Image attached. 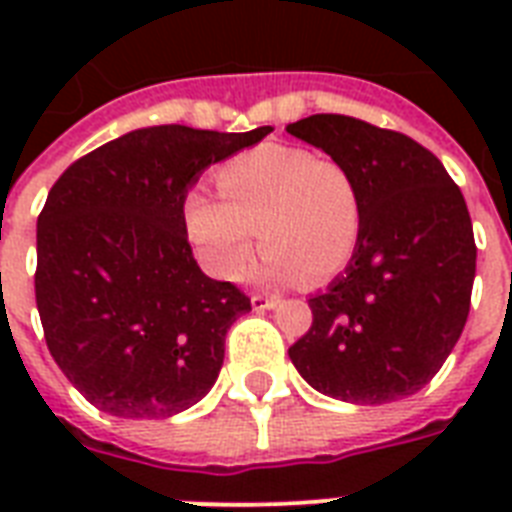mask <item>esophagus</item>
I'll list each match as a JSON object with an SVG mask.
<instances>
[{"instance_id": "esophagus-1", "label": "esophagus", "mask_w": 512, "mask_h": 512, "mask_svg": "<svg viewBox=\"0 0 512 512\" xmlns=\"http://www.w3.org/2000/svg\"><path fill=\"white\" fill-rule=\"evenodd\" d=\"M279 305V297H271V295H252V308L255 311H271Z\"/></svg>"}]
</instances>
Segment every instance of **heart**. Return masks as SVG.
<instances>
[{
  "label": "heart",
  "mask_w": 512,
  "mask_h": 512,
  "mask_svg": "<svg viewBox=\"0 0 512 512\" xmlns=\"http://www.w3.org/2000/svg\"><path fill=\"white\" fill-rule=\"evenodd\" d=\"M220 201L191 191L183 201L188 239L220 279H239L255 255L273 284H321L348 265L361 239L364 199L356 175L337 159L297 146L249 148L215 170Z\"/></svg>",
  "instance_id": "b5f03b06"
}]
</instances>
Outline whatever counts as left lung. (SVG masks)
Returning a JSON list of instances; mask_svg holds the SVG:
<instances>
[{
	"instance_id": "left-lung-1",
	"label": "left lung",
	"mask_w": 512,
	"mask_h": 512,
	"mask_svg": "<svg viewBox=\"0 0 512 512\" xmlns=\"http://www.w3.org/2000/svg\"><path fill=\"white\" fill-rule=\"evenodd\" d=\"M289 135L321 148L358 180L356 252L313 324L289 348L303 380L350 404H385L425 388L460 340L476 279L468 204L417 140L340 114H313Z\"/></svg>"
}]
</instances>
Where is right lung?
Returning <instances> with one entry per match:
<instances>
[{
	"mask_svg": "<svg viewBox=\"0 0 512 512\" xmlns=\"http://www.w3.org/2000/svg\"><path fill=\"white\" fill-rule=\"evenodd\" d=\"M268 132L146 127L76 159L50 188L36 308L55 364L100 412L172 417L215 385L225 335L252 305L201 273L183 201L209 164Z\"/></svg>",
	"mask_w": 512,
	"mask_h": 512,
	"instance_id": "add662e5",
	"label": "right lung"
}]
</instances>
